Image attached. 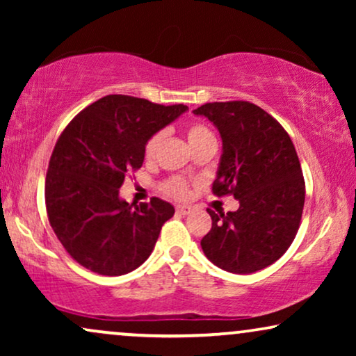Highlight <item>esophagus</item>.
<instances>
[{"mask_svg":"<svg viewBox=\"0 0 356 356\" xmlns=\"http://www.w3.org/2000/svg\"><path fill=\"white\" fill-rule=\"evenodd\" d=\"M191 211L193 209L189 206H177V213H179V216H188Z\"/></svg>","mask_w":356,"mask_h":356,"instance_id":"obj_1","label":"esophagus"}]
</instances>
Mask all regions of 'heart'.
Listing matches in <instances>:
<instances>
[{
  "instance_id": "1",
  "label": "heart",
  "mask_w": 356,
  "mask_h": 356,
  "mask_svg": "<svg viewBox=\"0 0 356 356\" xmlns=\"http://www.w3.org/2000/svg\"><path fill=\"white\" fill-rule=\"evenodd\" d=\"M186 138H188L189 145H191V149H196V147H199V145L211 143V140H216L213 139L212 131L202 123L188 124ZM160 143H162V133H155L150 136V138L147 139V143H145V145H144L145 160H152L155 155H157ZM160 189H162V193L167 194V196L184 199L189 194V183L181 177H170L160 183Z\"/></svg>"
}]
</instances>
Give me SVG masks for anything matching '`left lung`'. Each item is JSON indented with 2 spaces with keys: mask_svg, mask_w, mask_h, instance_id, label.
<instances>
[{
  "mask_svg": "<svg viewBox=\"0 0 356 356\" xmlns=\"http://www.w3.org/2000/svg\"><path fill=\"white\" fill-rule=\"evenodd\" d=\"M194 113L222 136L212 193L240 201L235 212L207 209L212 228L202 251L223 270L252 274L284 256L300 228L305 179L295 145L274 116L250 102H212Z\"/></svg>",
  "mask_w": 356,
  "mask_h": 356,
  "instance_id": "8db88e82",
  "label": "left lung"
}]
</instances>
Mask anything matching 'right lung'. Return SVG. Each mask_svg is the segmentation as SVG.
<instances>
[{"instance_id":"obj_1","label":"right lung","mask_w":356,"mask_h":356,"mask_svg":"<svg viewBox=\"0 0 356 356\" xmlns=\"http://www.w3.org/2000/svg\"><path fill=\"white\" fill-rule=\"evenodd\" d=\"M188 106L159 105L129 95H106L71 120L48 163L45 204L50 225L72 259L100 275L138 269L152 252L170 202L128 204L120 188L143 167L150 136Z\"/></svg>"}]
</instances>
